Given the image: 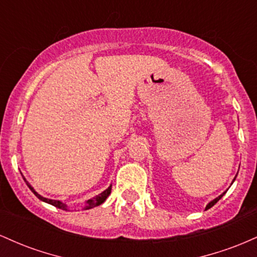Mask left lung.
<instances>
[{"label":"left lung","instance_id":"8db88e82","mask_svg":"<svg viewBox=\"0 0 257 257\" xmlns=\"http://www.w3.org/2000/svg\"><path fill=\"white\" fill-rule=\"evenodd\" d=\"M233 181H234V180H233ZM223 194H225V192H223L222 194H220V196H219V197H217V198H215L214 200H211V202H210V203H209V204L205 206V210H206V209H210V208H211V206H213V205H215V204H216V203H217V202H219V200H220L221 198H222V196H223Z\"/></svg>","mask_w":257,"mask_h":257}]
</instances>
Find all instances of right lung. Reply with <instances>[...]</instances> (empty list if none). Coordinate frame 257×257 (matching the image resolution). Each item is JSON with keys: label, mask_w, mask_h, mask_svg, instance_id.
<instances>
[{"label": "right lung", "mask_w": 257, "mask_h": 257, "mask_svg": "<svg viewBox=\"0 0 257 257\" xmlns=\"http://www.w3.org/2000/svg\"><path fill=\"white\" fill-rule=\"evenodd\" d=\"M24 180H25V178H24ZM25 182H26V185L29 186V188H30L32 192H34V194L37 197L38 199H41V200H42V202L48 203V204L54 205L55 208L63 209V210H69V208H67V205L65 204V203L60 202V200L49 199V198H46V197H42V196H41V194H38V193L36 192V191L34 190V187H32V186H31L30 184H29V182L26 181V180H25ZM111 187H112V185H110V187H108V188H106L104 192H101L100 194H98V196L93 197V198H91V199H88L87 202H85V208H84V209H91V208H94V206H98V205H100V204H102V203H104L105 200H106V198H107V197L110 196V193H111Z\"/></svg>", "instance_id": "obj_1"}]
</instances>
